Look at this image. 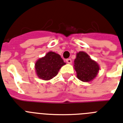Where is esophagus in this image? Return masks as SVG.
<instances>
[{
	"label": "esophagus",
	"instance_id": "esophagus-1",
	"mask_svg": "<svg viewBox=\"0 0 123 123\" xmlns=\"http://www.w3.org/2000/svg\"><path fill=\"white\" fill-rule=\"evenodd\" d=\"M71 59H66V62H67L68 64H71Z\"/></svg>",
	"mask_w": 123,
	"mask_h": 123
}]
</instances>
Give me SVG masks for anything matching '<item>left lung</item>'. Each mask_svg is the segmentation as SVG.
<instances>
[{"mask_svg":"<svg viewBox=\"0 0 123 123\" xmlns=\"http://www.w3.org/2000/svg\"><path fill=\"white\" fill-rule=\"evenodd\" d=\"M74 68L77 72V78L82 82L92 80L99 70L98 64L92 60L84 52H79L77 54L74 61Z\"/></svg>","mask_w":123,"mask_h":123,"instance_id":"left-lung-1","label":"left lung"}]
</instances>
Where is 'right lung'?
<instances>
[{"instance_id": "1", "label": "right lung", "mask_w": 123, "mask_h": 123, "mask_svg": "<svg viewBox=\"0 0 123 123\" xmlns=\"http://www.w3.org/2000/svg\"><path fill=\"white\" fill-rule=\"evenodd\" d=\"M66 64L61 55L54 52H49L40 58L35 64L36 74L39 79L48 80L57 75L61 68Z\"/></svg>"}]
</instances>
